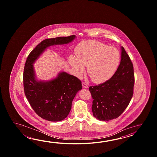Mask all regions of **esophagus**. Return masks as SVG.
Listing matches in <instances>:
<instances>
[{"label": "esophagus", "instance_id": "obj_1", "mask_svg": "<svg viewBox=\"0 0 157 157\" xmlns=\"http://www.w3.org/2000/svg\"><path fill=\"white\" fill-rule=\"evenodd\" d=\"M82 86L84 88H88L89 87V85L86 83H85V82H82Z\"/></svg>", "mask_w": 157, "mask_h": 157}]
</instances>
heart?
Listing matches in <instances>:
<instances>
[{
	"label": "heart",
	"mask_w": 157,
	"mask_h": 157,
	"mask_svg": "<svg viewBox=\"0 0 157 157\" xmlns=\"http://www.w3.org/2000/svg\"><path fill=\"white\" fill-rule=\"evenodd\" d=\"M76 57L70 56L69 63L75 74L81 77L87 66V73L96 83L103 82L112 77L120 63V54L114 47H109L95 40L82 41L75 48Z\"/></svg>",
	"instance_id": "heart-1"
}]
</instances>
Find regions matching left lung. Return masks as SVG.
Listing matches in <instances>:
<instances>
[{
	"mask_svg": "<svg viewBox=\"0 0 157 157\" xmlns=\"http://www.w3.org/2000/svg\"><path fill=\"white\" fill-rule=\"evenodd\" d=\"M134 83L133 64L122 47L120 64L113 76L103 83L89 87L94 116L108 121L121 116L130 102Z\"/></svg>",
	"mask_w": 157,
	"mask_h": 157,
	"instance_id": "1",
	"label": "left lung"
}]
</instances>
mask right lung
<instances>
[{"label": "right lung", "instance_id": "right-lung-1", "mask_svg": "<svg viewBox=\"0 0 157 157\" xmlns=\"http://www.w3.org/2000/svg\"><path fill=\"white\" fill-rule=\"evenodd\" d=\"M75 35L58 37L42 41L28 56L24 67V92L35 113L44 120H63L70 112L72 102L79 90L81 81L73 75L62 72L53 80L37 81L35 77L33 62L48 47L71 42Z\"/></svg>", "mask_w": 157, "mask_h": 157}]
</instances>
